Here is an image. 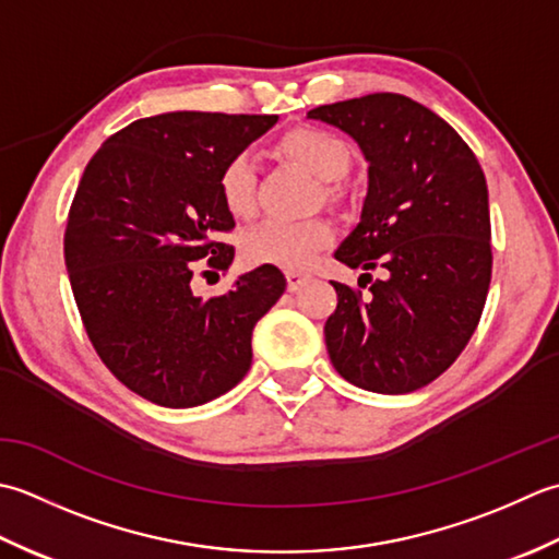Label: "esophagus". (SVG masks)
Returning <instances> with one entry per match:
<instances>
[{"label": "esophagus", "mask_w": 559, "mask_h": 559, "mask_svg": "<svg viewBox=\"0 0 559 559\" xmlns=\"http://www.w3.org/2000/svg\"><path fill=\"white\" fill-rule=\"evenodd\" d=\"M309 282H311V275H306V272H287V289L289 292H299Z\"/></svg>", "instance_id": "1"}]
</instances>
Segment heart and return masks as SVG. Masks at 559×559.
Returning <instances> with one entry per match:
<instances>
[{"instance_id":"b5f03b06","label":"heart","mask_w":559,"mask_h":559,"mask_svg":"<svg viewBox=\"0 0 559 559\" xmlns=\"http://www.w3.org/2000/svg\"><path fill=\"white\" fill-rule=\"evenodd\" d=\"M280 150L325 180L328 198L337 195L333 183L343 180L352 164L349 146L330 130L296 128L282 136ZM219 195L234 216H248L255 210V164L248 154L234 156L219 174ZM333 238V229L323 219L287 222L265 219L243 234V255L253 265H275L282 270H304L321 248Z\"/></svg>"}]
</instances>
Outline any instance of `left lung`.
<instances>
[{
	"label": "left lung",
	"mask_w": 559,
	"mask_h": 559,
	"mask_svg": "<svg viewBox=\"0 0 559 559\" xmlns=\"http://www.w3.org/2000/svg\"><path fill=\"white\" fill-rule=\"evenodd\" d=\"M309 118L349 134L369 164L359 224L335 258L385 270L359 277L371 282L367 296L333 282L330 361L364 391L413 393L451 367L483 316L492 277L485 174L447 120L401 94L340 100Z\"/></svg>",
	"instance_id": "1"
}]
</instances>
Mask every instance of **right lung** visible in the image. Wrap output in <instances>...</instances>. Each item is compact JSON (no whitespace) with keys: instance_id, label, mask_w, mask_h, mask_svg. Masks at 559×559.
Listing matches in <instances>:
<instances>
[{"instance_id":"obj_1","label":"right lung","mask_w":559,"mask_h":559,"mask_svg":"<svg viewBox=\"0 0 559 559\" xmlns=\"http://www.w3.org/2000/svg\"><path fill=\"white\" fill-rule=\"evenodd\" d=\"M277 116L178 110L134 120L84 168L64 231V265L91 345L144 401L198 407L231 391L253 359L255 323L287 287L275 265L202 299L195 260L229 270L234 214L222 168Z\"/></svg>"}]
</instances>
